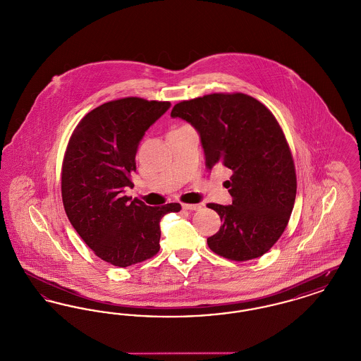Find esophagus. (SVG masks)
Segmentation results:
<instances>
[{
    "label": "esophagus",
    "instance_id": "esophagus-1",
    "mask_svg": "<svg viewBox=\"0 0 361 361\" xmlns=\"http://www.w3.org/2000/svg\"><path fill=\"white\" fill-rule=\"evenodd\" d=\"M202 208L200 204H183V209H187V211H199Z\"/></svg>",
    "mask_w": 361,
    "mask_h": 361
}]
</instances>
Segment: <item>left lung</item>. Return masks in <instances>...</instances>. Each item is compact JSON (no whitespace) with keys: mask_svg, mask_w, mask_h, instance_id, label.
Instances as JSON below:
<instances>
[{"mask_svg":"<svg viewBox=\"0 0 361 361\" xmlns=\"http://www.w3.org/2000/svg\"><path fill=\"white\" fill-rule=\"evenodd\" d=\"M171 116L197 130L207 169L233 172L231 206L207 204L222 222L208 247L233 261L261 257L284 233L296 196L291 150L274 114L243 93H211L176 104Z\"/></svg>","mask_w":361,"mask_h":361,"instance_id":"1","label":"left lung"}]
</instances>
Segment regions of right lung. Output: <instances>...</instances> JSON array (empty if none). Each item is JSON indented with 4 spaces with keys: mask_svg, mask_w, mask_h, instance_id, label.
I'll return each mask as SVG.
<instances>
[{
    "mask_svg": "<svg viewBox=\"0 0 361 361\" xmlns=\"http://www.w3.org/2000/svg\"><path fill=\"white\" fill-rule=\"evenodd\" d=\"M169 102L124 97L86 114L74 128L62 164V202L70 224L97 257L130 267L159 250L164 215L178 203L146 206L124 196L133 188L137 146Z\"/></svg>",
    "mask_w": 361,
    "mask_h": 361,
    "instance_id": "obj_1",
    "label": "right lung"
}]
</instances>
